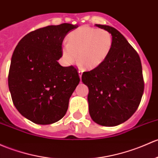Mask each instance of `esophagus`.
<instances>
[{"label": "esophagus", "instance_id": "esophagus-1", "mask_svg": "<svg viewBox=\"0 0 158 158\" xmlns=\"http://www.w3.org/2000/svg\"><path fill=\"white\" fill-rule=\"evenodd\" d=\"M78 73H79V77H80V78L82 77V73H83V70H82V69H79Z\"/></svg>", "mask_w": 158, "mask_h": 158}]
</instances>
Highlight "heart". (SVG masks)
<instances>
[{"mask_svg":"<svg viewBox=\"0 0 158 158\" xmlns=\"http://www.w3.org/2000/svg\"><path fill=\"white\" fill-rule=\"evenodd\" d=\"M113 47L112 35L108 31L82 26L68 35V43L63 44L61 55L66 64L78 58L88 69L101 65L108 57Z\"/></svg>","mask_w":158,"mask_h":158,"instance_id":"heart-1","label":"heart"}]
</instances>
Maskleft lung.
<instances>
[{"label": "left lung", "mask_w": 158, "mask_h": 158, "mask_svg": "<svg viewBox=\"0 0 158 158\" xmlns=\"http://www.w3.org/2000/svg\"><path fill=\"white\" fill-rule=\"evenodd\" d=\"M96 26L112 35L113 47L101 65L82 73V81L89 87V109L93 121L104 127H115L130 118L142 100V63L135 50L118 30L105 25Z\"/></svg>", "instance_id": "left-lung-1"}]
</instances>
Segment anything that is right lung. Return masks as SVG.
Instances as JSON below:
<instances>
[{"label":"right lung","instance_id":"right-lung-1","mask_svg":"<svg viewBox=\"0 0 158 158\" xmlns=\"http://www.w3.org/2000/svg\"><path fill=\"white\" fill-rule=\"evenodd\" d=\"M78 25L62 23L31 31L19 41L11 58L8 85L13 104L26 119L47 125L62 119L79 83L77 69L62 66V43Z\"/></svg>","mask_w":158,"mask_h":158}]
</instances>
